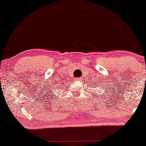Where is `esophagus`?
<instances>
[{"instance_id":"esophagus-1","label":"esophagus","mask_w":146,"mask_h":146,"mask_svg":"<svg viewBox=\"0 0 146 146\" xmlns=\"http://www.w3.org/2000/svg\"><path fill=\"white\" fill-rule=\"evenodd\" d=\"M76 80H77V81H80V80H81V78H76Z\"/></svg>"}]
</instances>
